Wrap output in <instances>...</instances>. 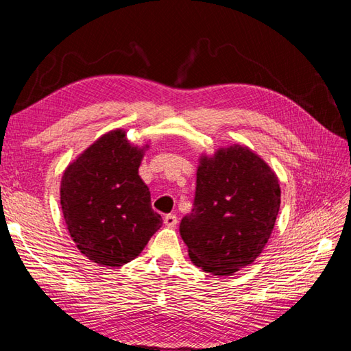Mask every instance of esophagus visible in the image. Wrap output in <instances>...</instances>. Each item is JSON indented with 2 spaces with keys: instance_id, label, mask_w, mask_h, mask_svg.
Instances as JSON below:
<instances>
[{
  "instance_id": "obj_1",
  "label": "esophagus",
  "mask_w": 351,
  "mask_h": 351,
  "mask_svg": "<svg viewBox=\"0 0 351 351\" xmlns=\"http://www.w3.org/2000/svg\"><path fill=\"white\" fill-rule=\"evenodd\" d=\"M164 223H166V226L173 228V226H176L178 217L175 214H167V215H164Z\"/></svg>"
}]
</instances>
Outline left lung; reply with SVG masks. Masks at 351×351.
<instances>
[{
	"mask_svg": "<svg viewBox=\"0 0 351 351\" xmlns=\"http://www.w3.org/2000/svg\"><path fill=\"white\" fill-rule=\"evenodd\" d=\"M280 206L274 171L243 146L204 156L195 204L180 232L193 264L214 276H230L252 264L271 235Z\"/></svg>",
	"mask_w": 351,
	"mask_h": 351,
	"instance_id": "obj_1",
	"label": "left lung"
}]
</instances>
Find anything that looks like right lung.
I'll list each match as a JSON object with an SVG mask.
<instances>
[{
    "label": "right lung",
    "instance_id": "right-lung-1",
    "mask_svg": "<svg viewBox=\"0 0 351 351\" xmlns=\"http://www.w3.org/2000/svg\"><path fill=\"white\" fill-rule=\"evenodd\" d=\"M143 149L122 130L87 147L62 178L60 204L72 240L93 263L121 267L138 256L162 219L138 176Z\"/></svg>",
    "mask_w": 351,
    "mask_h": 351
}]
</instances>
